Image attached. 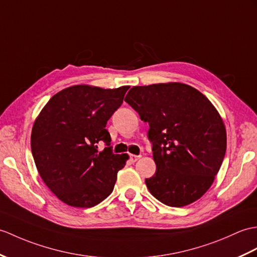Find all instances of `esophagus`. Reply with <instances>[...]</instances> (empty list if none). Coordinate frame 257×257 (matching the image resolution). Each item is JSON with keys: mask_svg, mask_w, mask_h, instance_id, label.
Listing matches in <instances>:
<instances>
[{"mask_svg": "<svg viewBox=\"0 0 257 257\" xmlns=\"http://www.w3.org/2000/svg\"><path fill=\"white\" fill-rule=\"evenodd\" d=\"M139 159H140V156H136V154H130V161L133 163L137 162V161H138Z\"/></svg>", "mask_w": 257, "mask_h": 257, "instance_id": "esophagus-1", "label": "esophagus"}]
</instances>
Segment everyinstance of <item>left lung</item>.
Segmentation results:
<instances>
[{
    "instance_id": "8db88e82",
    "label": "left lung",
    "mask_w": 257,
    "mask_h": 257,
    "mask_svg": "<svg viewBox=\"0 0 257 257\" xmlns=\"http://www.w3.org/2000/svg\"><path fill=\"white\" fill-rule=\"evenodd\" d=\"M149 123L157 171L146 184L158 200L184 207L199 199L221 168L226 133L211 101L183 83L134 86L124 97Z\"/></svg>"
}]
</instances>
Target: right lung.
<instances>
[{
	"mask_svg": "<svg viewBox=\"0 0 257 257\" xmlns=\"http://www.w3.org/2000/svg\"><path fill=\"white\" fill-rule=\"evenodd\" d=\"M129 86L74 85L49 99L34 122L36 168L51 192L72 207H94L108 197L128 154H114L106 123ZM106 145L103 152L97 143Z\"/></svg>",
	"mask_w": 257,
	"mask_h": 257,
	"instance_id": "1",
	"label": "right lung"
}]
</instances>
